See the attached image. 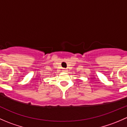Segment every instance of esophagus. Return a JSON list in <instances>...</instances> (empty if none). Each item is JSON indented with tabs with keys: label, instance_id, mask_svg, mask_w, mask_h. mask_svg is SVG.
I'll return each instance as SVG.
<instances>
[{
	"label": "esophagus",
	"instance_id": "esophagus-1",
	"mask_svg": "<svg viewBox=\"0 0 127 127\" xmlns=\"http://www.w3.org/2000/svg\"><path fill=\"white\" fill-rule=\"evenodd\" d=\"M63 71H64V72H67V70L66 69H63Z\"/></svg>",
	"mask_w": 127,
	"mask_h": 127
}]
</instances>
